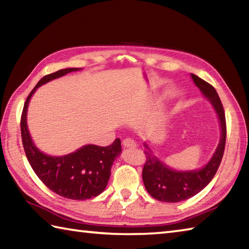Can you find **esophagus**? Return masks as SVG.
I'll return each mask as SVG.
<instances>
[{
	"label": "esophagus",
	"instance_id": "obj_1",
	"mask_svg": "<svg viewBox=\"0 0 249 249\" xmlns=\"http://www.w3.org/2000/svg\"><path fill=\"white\" fill-rule=\"evenodd\" d=\"M122 144H123V146H125V147H134V146H136L135 141L131 138L124 139L123 141H122Z\"/></svg>",
	"mask_w": 249,
	"mask_h": 249
}]
</instances>
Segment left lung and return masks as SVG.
Listing matches in <instances>:
<instances>
[{
  "label": "left lung",
  "mask_w": 249,
  "mask_h": 249,
  "mask_svg": "<svg viewBox=\"0 0 249 249\" xmlns=\"http://www.w3.org/2000/svg\"><path fill=\"white\" fill-rule=\"evenodd\" d=\"M192 78L196 86L213 105L218 115L221 130L220 141L211 160L203 168L193 171H177L167 167L155 155H153L149 145L144 143L147 151L144 152L146 160L142 170V178L147 193L153 198L162 202H179L197 195L212 181L223 160L227 136L223 104L213 86L194 73H192Z\"/></svg>",
  "instance_id": "obj_1"
}]
</instances>
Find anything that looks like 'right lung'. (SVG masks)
I'll list each match as a JSON object with an SVG mask.
<instances>
[{
  "instance_id": "add662e5",
  "label": "right lung",
  "mask_w": 249,
  "mask_h": 249,
  "mask_svg": "<svg viewBox=\"0 0 249 249\" xmlns=\"http://www.w3.org/2000/svg\"><path fill=\"white\" fill-rule=\"evenodd\" d=\"M79 68H65L43 77L32 89L21 114V138L24 152L36 176L55 194L72 200H86L102 194L107 186L111 167L121 152V140L115 139L108 146L84 145L64 156H50L34 145L26 124L29 102L37 88Z\"/></svg>"
}]
</instances>
